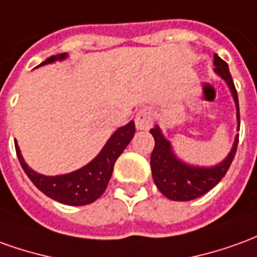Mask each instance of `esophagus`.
Instances as JSON below:
<instances>
[{
	"instance_id": "34e87169",
	"label": "esophagus",
	"mask_w": 257,
	"mask_h": 257,
	"mask_svg": "<svg viewBox=\"0 0 257 257\" xmlns=\"http://www.w3.org/2000/svg\"><path fill=\"white\" fill-rule=\"evenodd\" d=\"M135 123H136V128L141 129V131H146L152 125H153V116L149 108H141L138 111V114L135 116Z\"/></svg>"
}]
</instances>
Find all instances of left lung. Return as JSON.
Segmentation results:
<instances>
[{"label": "left lung", "instance_id": "8db88e82", "mask_svg": "<svg viewBox=\"0 0 257 257\" xmlns=\"http://www.w3.org/2000/svg\"><path fill=\"white\" fill-rule=\"evenodd\" d=\"M214 65H216V72L228 83L229 89L232 91V96L236 103V116L239 122L238 94H236L232 76L229 73L228 65L217 54L214 55ZM150 132L154 138V149L150 157L154 182L164 196L171 200H178V202L193 200L207 193L211 188H214L228 171L236 153L238 141H239V135H236L231 153L221 164L211 167V168H197V167L186 166L177 160V157L171 152L170 142L164 139L159 126L153 128Z\"/></svg>", "mask_w": 257, "mask_h": 257}]
</instances>
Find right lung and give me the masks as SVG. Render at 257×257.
I'll list each match as a JSON object with an SVG mask.
<instances>
[{
  "mask_svg": "<svg viewBox=\"0 0 257 257\" xmlns=\"http://www.w3.org/2000/svg\"><path fill=\"white\" fill-rule=\"evenodd\" d=\"M65 57V53L57 54L47 58L40 65H46L57 60H64ZM134 135L135 123L134 121H131L128 125L119 128L111 136L110 141L107 142L103 150L91 163L78 171L58 177H46L30 170L22 159L18 145H15V149L23 171L26 172V175L37 189H40L44 195L60 203L69 206H85L97 200L107 189L116 159L121 156L125 147L128 146L129 142L132 141Z\"/></svg>",
  "mask_w": 257,
  "mask_h": 257,
  "instance_id": "1",
  "label": "right lung"
}]
</instances>
